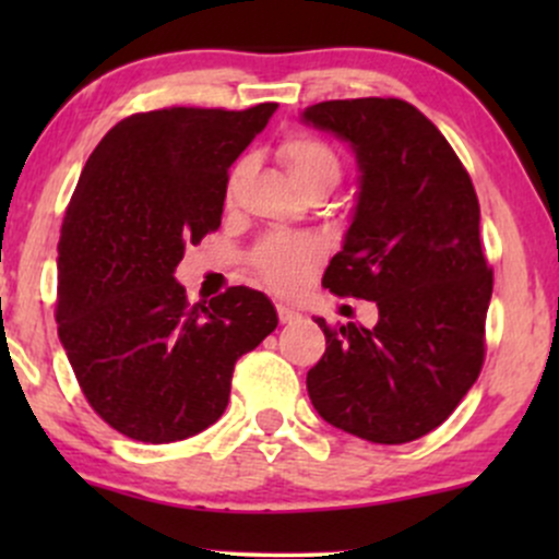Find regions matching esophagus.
<instances>
[{
  "mask_svg": "<svg viewBox=\"0 0 559 559\" xmlns=\"http://www.w3.org/2000/svg\"><path fill=\"white\" fill-rule=\"evenodd\" d=\"M275 312H278L281 323H294V320H299V310L292 305H275Z\"/></svg>",
  "mask_w": 559,
  "mask_h": 559,
  "instance_id": "1",
  "label": "esophagus"
}]
</instances>
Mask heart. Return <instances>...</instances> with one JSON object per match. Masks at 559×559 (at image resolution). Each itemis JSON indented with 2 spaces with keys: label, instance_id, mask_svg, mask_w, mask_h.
<instances>
[{
  "label": "heart",
  "instance_id": "1",
  "mask_svg": "<svg viewBox=\"0 0 559 559\" xmlns=\"http://www.w3.org/2000/svg\"><path fill=\"white\" fill-rule=\"evenodd\" d=\"M275 155L307 197H325L342 181V159L329 141L316 136V133H288L275 150ZM239 178L241 165H236L228 176V199H234L236 189H239ZM320 254H323V249L310 236L275 234L262 239L249 252V267L275 292H294L305 284Z\"/></svg>",
  "mask_w": 559,
  "mask_h": 559
}]
</instances>
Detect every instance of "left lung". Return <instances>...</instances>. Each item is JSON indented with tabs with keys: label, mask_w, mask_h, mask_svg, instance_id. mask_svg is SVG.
<instances>
[{
	"label": "left lung",
	"mask_w": 559,
	"mask_h": 559,
	"mask_svg": "<svg viewBox=\"0 0 559 559\" xmlns=\"http://www.w3.org/2000/svg\"><path fill=\"white\" fill-rule=\"evenodd\" d=\"M305 120L352 141L362 170L355 221L323 286L378 307L373 329L316 320L325 352L307 391L331 426L373 444H407L439 428L484 368L493 271L476 189L409 102H318Z\"/></svg>",
	"instance_id": "1"
}]
</instances>
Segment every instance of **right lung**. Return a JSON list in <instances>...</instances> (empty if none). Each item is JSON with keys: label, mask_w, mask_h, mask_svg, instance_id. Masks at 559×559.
Masks as SVG:
<instances>
[{"label": "right lung", "mask_w": 559, "mask_h": 559, "mask_svg": "<svg viewBox=\"0 0 559 559\" xmlns=\"http://www.w3.org/2000/svg\"><path fill=\"white\" fill-rule=\"evenodd\" d=\"M275 107L133 112L86 159L57 243L55 320L86 402L128 439L213 426L236 360L278 325L262 292L189 305L173 278L183 249L221 228L228 168Z\"/></svg>", "instance_id": "1"}]
</instances>
